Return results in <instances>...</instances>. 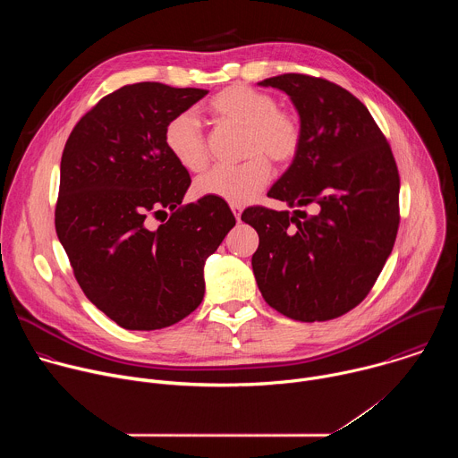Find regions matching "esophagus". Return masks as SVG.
Instances as JSON below:
<instances>
[{
  "label": "esophagus",
  "mask_w": 458,
  "mask_h": 458,
  "mask_svg": "<svg viewBox=\"0 0 458 458\" xmlns=\"http://www.w3.org/2000/svg\"><path fill=\"white\" fill-rule=\"evenodd\" d=\"M230 208H232V212H233L235 219L239 221V219H241V214H242V207H239V205H232Z\"/></svg>",
  "instance_id": "1"
}]
</instances>
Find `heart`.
<instances>
[{
	"instance_id": "1",
	"label": "heart",
	"mask_w": 458,
	"mask_h": 458,
	"mask_svg": "<svg viewBox=\"0 0 458 458\" xmlns=\"http://www.w3.org/2000/svg\"><path fill=\"white\" fill-rule=\"evenodd\" d=\"M208 112L225 126L244 132L242 156L237 166L214 168L195 181L199 198H216L230 205H246L263 190L272 166L292 163L301 148V121L293 112L277 108L274 96L246 85H232L217 92ZM165 147L188 172H201L208 165V150L201 126L190 112L174 115L165 128Z\"/></svg>"
}]
</instances>
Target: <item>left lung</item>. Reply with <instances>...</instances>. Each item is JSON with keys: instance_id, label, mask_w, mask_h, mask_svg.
Listing matches in <instances>:
<instances>
[{"instance_id": "obj_1", "label": "left lung", "mask_w": 458, "mask_h": 458, "mask_svg": "<svg viewBox=\"0 0 458 458\" xmlns=\"http://www.w3.org/2000/svg\"><path fill=\"white\" fill-rule=\"evenodd\" d=\"M284 92L301 121V148L268 195L290 208H246L259 233L251 268L265 301L301 320H330L369 293L399 228V172L368 108L320 78L259 81Z\"/></svg>"}]
</instances>
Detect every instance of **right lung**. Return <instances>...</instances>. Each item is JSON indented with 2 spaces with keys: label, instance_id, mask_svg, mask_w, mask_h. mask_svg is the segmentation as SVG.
I'll use <instances>...</instances> for the list:
<instances>
[{
  "label": "right lung",
  "instance_id": "obj_1",
  "mask_svg": "<svg viewBox=\"0 0 458 458\" xmlns=\"http://www.w3.org/2000/svg\"><path fill=\"white\" fill-rule=\"evenodd\" d=\"M208 94L126 85L74 126L59 168L55 232L76 281L124 330H161L205 297V263L235 226L216 198L181 205L191 182L165 147L168 121ZM172 211L157 229L149 217Z\"/></svg>",
  "mask_w": 458,
  "mask_h": 458
}]
</instances>
